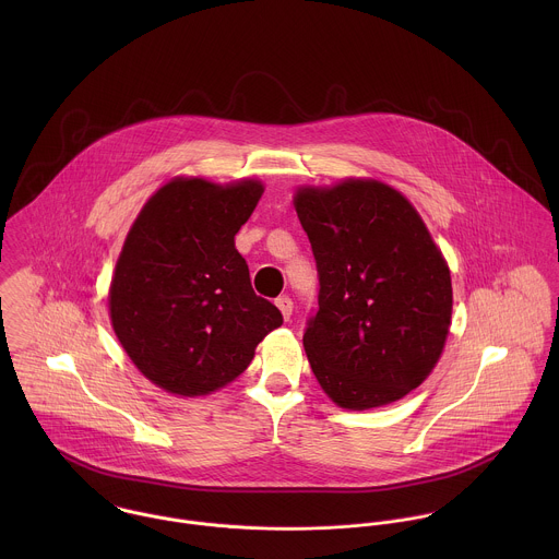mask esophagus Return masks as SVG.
<instances>
[{
    "mask_svg": "<svg viewBox=\"0 0 559 559\" xmlns=\"http://www.w3.org/2000/svg\"><path fill=\"white\" fill-rule=\"evenodd\" d=\"M275 306L280 308V312H282L284 319L290 320V314H293V299H290L288 295L277 297V299H275Z\"/></svg>",
    "mask_w": 559,
    "mask_h": 559,
    "instance_id": "obj_1",
    "label": "esophagus"
}]
</instances>
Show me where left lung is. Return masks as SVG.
<instances>
[{"instance_id": "8db88e82", "label": "left lung", "mask_w": 559, "mask_h": 559, "mask_svg": "<svg viewBox=\"0 0 559 559\" xmlns=\"http://www.w3.org/2000/svg\"><path fill=\"white\" fill-rule=\"evenodd\" d=\"M299 222L319 271L304 346L342 408L390 404L441 357L452 317L450 269L417 211L377 180L299 189Z\"/></svg>"}]
</instances>
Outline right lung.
<instances>
[{"label":"right lung","mask_w":559,"mask_h":559,"mask_svg":"<svg viewBox=\"0 0 559 559\" xmlns=\"http://www.w3.org/2000/svg\"><path fill=\"white\" fill-rule=\"evenodd\" d=\"M262 185L176 178L138 215L109 288L114 331L133 364L163 390L204 396L251 364L284 319L251 288L235 235Z\"/></svg>","instance_id":"add662e5"}]
</instances>
